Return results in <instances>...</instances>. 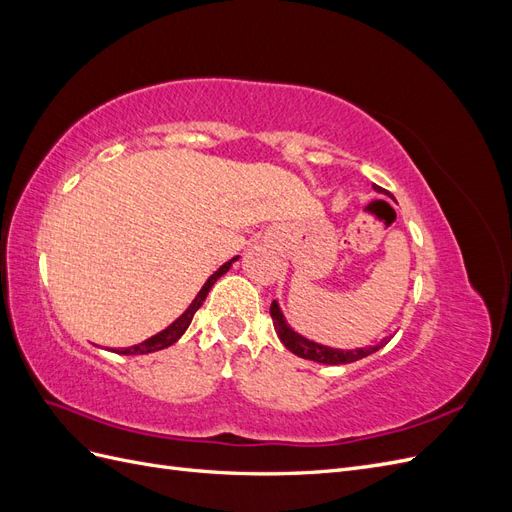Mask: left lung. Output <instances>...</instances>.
I'll return each instance as SVG.
<instances>
[{
  "instance_id": "1",
  "label": "left lung",
  "mask_w": 512,
  "mask_h": 512,
  "mask_svg": "<svg viewBox=\"0 0 512 512\" xmlns=\"http://www.w3.org/2000/svg\"><path fill=\"white\" fill-rule=\"evenodd\" d=\"M374 190L378 194H389L384 192L382 188H378V185H374ZM271 318H273V327H275V333L277 337L282 339V344L292 352L301 356V359H307V361H314V363H324V365H346V363H354V361H361L365 359V356L378 352L380 348H384L386 344L391 342V337H384L380 339V342L376 346H367V348H359V350H339V348H329V346H322L318 342H312V339L303 337L301 333L294 331L284 312L282 307L277 301L271 303Z\"/></svg>"
}]
</instances>
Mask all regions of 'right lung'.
Listing matches in <instances>:
<instances>
[{"label":"right lung","instance_id":"obj_1","mask_svg":"<svg viewBox=\"0 0 512 512\" xmlns=\"http://www.w3.org/2000/svg\"><path fill=\"white\" fill-rule=\"evenodd\" d=\"M239 260V256H235V258H230L228 262H224V265L215 271L209 280L205 282V286L198 290V294L194 297V301L188 305V309H185V312L173 322V324H168V327L164 329V331H160V333H156L153 337H149V339H145V342H141V344H136V346H130V348H121V350H115L117 354H130V356H134V354H149V352H158V350H164V348H168V346H173L177 339L188 331V327H190V322H192V318H194V314L198 312V307L205 303V299H207V294H209V290H211V286L220 280V277L232 267V262H237Z\"/></svg>","mask_w":512,"mask_h":512}]
</instances>
